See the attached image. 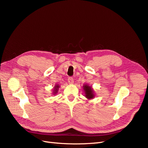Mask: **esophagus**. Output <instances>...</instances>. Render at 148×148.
I'll list each match as a JSON object with an SVG mask.
<instances>
[{
    "label": "esophagus",
    "instance_id": "obj_1",
    "mask_svg": "<svg viewBox=\"0 0 148 148\" xmlns=\"http://www.w3.org/2000/svg\"><path fill=\"white\" fill-rule=\"evenodd\" d=\"M68 82L70 84H73L74 83V81H73V78H71V77H70L68 79Z\"/></svg>",
    "mask_w": 148,
    "mask_h": 148
}]
</instances>
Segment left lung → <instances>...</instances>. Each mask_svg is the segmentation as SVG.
<instances>
[{
	"label": "left lung",
	"mask_w": 148,
	"mask_h": 148,
	"mask_svg": "<svg viewBox=\"0 0 148 148\" xmlns=\"http://www.w3.org/2000/svg\"><path fill=\"white\" fill-rule=\"evenodd\" d=\"M83 88L84 93V96L86 97L88 99L90 100L94 99V97H95V93L91 86H89L88 84H84L83 86Z\"/></svg>",
	"instance_id": "8db88e82"
}]
</instances>
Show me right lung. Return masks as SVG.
<instances>
[{
	"mask_svg": "<svg viewBox=\"0 0 148 148\" xmlns=\"http://www.w3.org/2000/svg\"><path fill=\"white\" fill-rule=\"evenodd\" d=\"M60 88V86L59 84H56L54 87H53V92H52V95H55L57 94V92H58V90H59V88Z\"/></svg>",
	"mask_w": 148,
	"mask_h": 148,
	"instance_id": "obj_1",
	"label": "right lung"
}]
</instances>
